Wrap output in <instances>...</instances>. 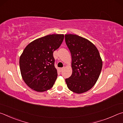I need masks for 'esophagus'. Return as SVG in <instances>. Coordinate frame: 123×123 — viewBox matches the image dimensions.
I'll list each match as a JSON object with an SVG mask.
<instances>
[{"label": "esophagus", "instance_id": "34e87169", "mask_svg": "<svg viewBox=\"0 0 123 123\" xmlns=\"http://www.w3.org/2000/svg\"><path fill=\"white\" fill-rule=\"evenodd\" d=\"M64 68H60V71H63V70H64Z\"/></svg>", "mask_w": 123, "mask_h": 123}]
</instances>
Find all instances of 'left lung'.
<instances>
[{
	"label": "left lung",
	"instance_id": "left-lung-1",
	"mask_svg": "<svg viewBox=\"0 0 123 123\" xmlns=\"http://www.w3.org/2000/svg\"><path fill=\"white\" fill-rule=\"evenodd\" d=\"M71 54L72 75L65 79L68 87L76 93L87 92L96 83L103 62L98 49L89 40L76 34H65Z\"/></svg>",
	"mask_w": 123,
	"mask_h": 123
}]
</instances>
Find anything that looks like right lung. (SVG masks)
<instances>
[{
  "label": "right lung",
  "mask_w": 123,
  "mask_h": 123,
  "mask_svg": "<svg viewBox=\"0 0 123 123\" xmlns=\"http://www.w3.org/2000/svg\"><path fill=\"white\" fill-rule=\"evenodd\" d=\"M53 34L37 39L25 47L19 59L21 76L28 86L37 92L50 89L57 78L53 53L64 40Z\"/></svg>",
  "instance_id": "1"
}]
</instances>
